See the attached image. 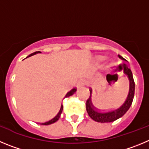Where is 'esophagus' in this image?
Returning <instances> with one entry per match:
<instances>
[{"label": "esophagus", "instance_id": "1", "mask_svg": "<svg viewBox=\"0 0 149 149\" xmlns=\"http://www.w3.org/2000/svg\"><path fill=\"white\" fill-rule=\"evenodd\" d=\"M82 85H83V83H82V81H81V80H79V81H78L77 84H76V86H77V88H79V87L82 86Z\"/></svg>", "mask_w": 149, "mask_h": 149}]
</instances>
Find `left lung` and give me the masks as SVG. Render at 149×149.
<instances>
[{
    "mask_svg": "<svg viewBox=\"0 0 149 149\" xmlns=\"http://www.w3.org/2000/svg\"><path fill=\"white\" fill-rule=\"evenodd\" d=\"M119 58L123 61H126L123 56H120V55H119ZM119 70H123L128 76V80H129V91H128V95H127L125 100L123 102V103H121V104H120L116 108L108 110V111H101V110L98 109L94 105V102L91 98L92 90H90L91 94L86 102V110L90 117L94 121L98 122V123H111V122L115 121L119 118L122 117L125 113H126L132 104L135 91V83L134 81L132 72L125 64H123V65H120Z\"/></svg>",
    "mask_w": 149,
    "mask_h": 149,
    "instance_id": "8db88e82",
    "label": "left lung"
}]
</instances>
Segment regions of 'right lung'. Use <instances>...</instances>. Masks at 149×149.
<instances>
[{
  "label": "right lung",
  "instance_id": "right-lung-1",
  "mask_svg": "<svg viewBox=\"0 0 149 149\" xmlns=\"http://www.w3.org/2000/svg\"><path fill=\"white\" fill-rule=\"evenodd\" d=\"M41 53V52H40V51L35 52V53H32V54L29 55V56H33V55L36 54V53ZM76 88H73V89H71V90H70V91H69V92H68V93H67L66 95H65V97H68V96H71V95H73V93H74L75 92H76ZM62 110H63V105H62V104H61V108H60L59 111H58V113H57V114H56V116H55L53 118V119H51V120H48V121L45 122V123H40V124H41V125H50V124H53V123H56V122L57 121V120H58V119H59L60 116H61V112H62Z\"/></svg>",
  "mask_w": 149,
  "mask_h": 149
}]
</instances>
